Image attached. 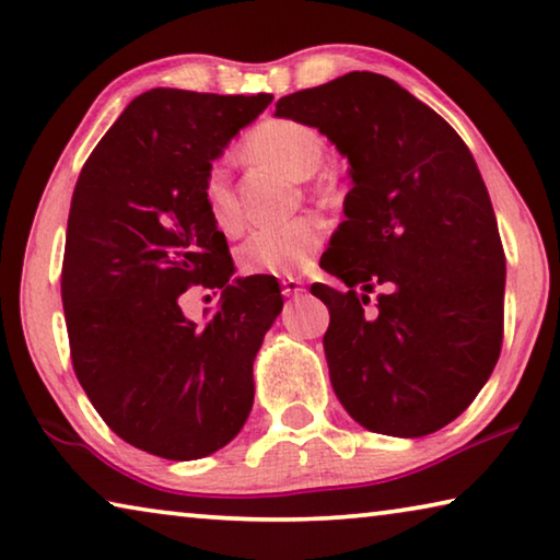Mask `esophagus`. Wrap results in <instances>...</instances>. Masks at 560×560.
<instances>
[{"label": "esophagus", "mask_w": 560, "mask_h": 560, "mask_svg": "<svg viewBox=\"0 0 560 560\" xmlns=\"http://www.w3.org/2000/svg\"><path fill=\"white\" fill-rule=\"evenodd\" d=\"M281 291H283V296H296V294H301V291H304V281H299V279H281Z\"/></svg>", "instance_id": "1"}]
</instances>
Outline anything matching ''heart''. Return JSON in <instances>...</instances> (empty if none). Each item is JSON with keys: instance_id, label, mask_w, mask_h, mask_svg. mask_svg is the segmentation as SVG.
Returning a JSON list of instances; mask_svg holds the SVG:
<instances>
[{"instance_id": "b5f03b06", "label": "heart", "mask_w": 560, "mask_h": 560, "mask_svg": "<svg viewBox=\"0 0 560 560\" xmlns=\"http://www.w3.org/2000/svg\"><path fill=\"white\" fill-rule=\"evenodd\" d=\"M244 152L256 162L281 168L294 179H308L326 156V139L314 124L287 117H271L248 131ZM314 194L324 203L339 199V184L331 176H322L314 184ZM201 197L207 211L221 232L234 234L242 226L232 179L221 162L209 164L203 174ZM324 242V229L312 217H296L281 224L254 229L238 246V266L246 273H266V277H294L304 271L312 256Z\"/></svg>"}]
</instances>
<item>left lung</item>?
<instances>
[{
    "label": "left lung",
    "mask_w": 560,
    "mask_h": 560,
    "mask_svg": "<svg viewBox=\"0 0 560 560\" xmlns=\"http://www.w3.org/2000/svg\"><path fill=\"white\" fill-rule=\"evenodd\" d=\"M349 156L346 221L314 283L328 306L331 386L363 429L419 439L471 406L503 343L505 254L474 154L451 124L374 72H351L277 102ZM380 295L375 312L355 294Z\"/></svg>",
    "instance_id": "obj_1"
}]
</instances>
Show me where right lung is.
Listing matches in <instances>:
<instances>
[{
	"label": "right lung",
	"instance_id": "add662e5",
	"mask_svg": "<svg viewBox=\"0 0 560 560\" xmlns=\"http://www.w3.org/2000/svg\"><path fill=\"white\" fill-rule=\"evenodd\" d=\"M271 100L152 89L77 179L61 261L72 366L104 423L147 454H214L252 411L254 357L283 299L266 273L229 283L232 254L201 184ZM191 285L225 291L207 327L180 314Z\"/></svg>",
	"mask_w": 560,
	"mask_h": 560
}]
</instances>
